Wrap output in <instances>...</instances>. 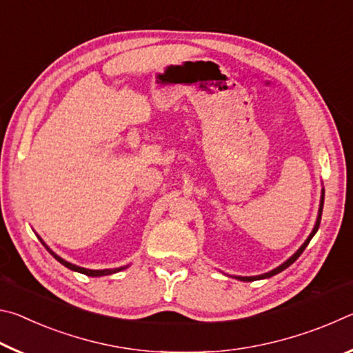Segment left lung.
Returning <instances> with one entry per match:
<instances>
[{"mask_svg": "<svg viewBox=\"0 0 353 353\" xmlns=\"http://www.w3.org/2000/svg\"><path fill=\"white\" fill-rule=\"evenodd\" d=\"M322 207H324V190H322V196H321V204H319V213H318V219H316V224H314V227H313V230H312V234H310V236L307 238L305 240V243L302 244L301 248L297 249V252L294 254V255H291L288 260H286L285 263H282V265L280 266H277L276 270H272V271H270V272H266V274H261V276H255V277H241V276H235V279H238V280H243V282H254V280H260V279H268V277H272V276H276V274H279V272H282L283 270H286V268L288 266H291L292 263H294L299 256H301V254L303 252V250H305V248L308 246V243L312 241V238L314 236V234L316 232H318V229H319V224H321V216H322Z\"/></svg>", "mask_w": 353, "mask_h": 353, "instance_id": "left-lung-1", "label": "left lung"}]
</instances>
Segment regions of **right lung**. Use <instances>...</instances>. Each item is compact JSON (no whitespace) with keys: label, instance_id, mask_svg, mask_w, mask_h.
Returning a JSON list of instances; mask_svg holds the SVG:
<instances>
[{"label":"right lung","instance_id":"add662e5","mask_svg":"<svg viewBox=\"0 0 353 353\" xmlns=\"http://www.w3.org/2000/svg\"><path fill=\"white\" fill-rule=\"evenodd\" d=\"M40 241H41V238H40ZM41 244H43V246L50 250V254L54 256V259L59 261V263H62V265L65 266V268H68V270H71V271H76V272H81V274H85V276H88V277H101V276H109V274H115V272H118V271H121V270H126L128 266H121V268H113V270H85V268H81V266H76V265H73V263H70V261H67V260H63V259H61V256H59L57 254H54L52 252V250L46 246V244L41 241Z\"/></svg>","mask_w":353,"mask_h":353}]
</instances>
